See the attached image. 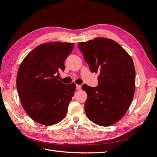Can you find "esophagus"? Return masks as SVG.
Segmentation results:
<instances>
[{"label":"esophagus","mask_w":157,"mask_h":157,"mask_svg":"<svg viewBox=\"0 0 157 157\" xmlns=\"http://www.w3.org/2000/svg\"><path fill=\"white\" fill-rule=\"evenodd\" d=\"M82 88V86L81 85H77L76 86V89L77 90H80Z\"/></svg>","instance_id":"1"}]
</instances>
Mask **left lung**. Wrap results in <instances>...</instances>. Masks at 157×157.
Segmentation results:
<instances>
[{
  "instance_id": "left-lung-1",
  "label": "left lung",
  "mask_w": 157,
  "mask_h": 157,
  "mask_svg": "<svg viewBox=\"0 0 157 157\" xmlns=\"http://www.w3.org/2000/svg\"><path fill=\"white\" fill-rule=\"evenodd\" d=\"M78 48L93 73H99L98 86L84 84L87 93L85 111L88 118L101 126L119 121L128 111L135 92L136 71L129 55L111 39L96 38L79 42Z\"/></svg>"
}]
</instances>
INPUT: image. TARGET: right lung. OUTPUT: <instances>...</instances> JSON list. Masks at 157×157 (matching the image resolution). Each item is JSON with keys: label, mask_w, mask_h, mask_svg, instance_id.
<instances>
[{"label": "right lung", "mask_w": 157, "mask_h": 157, "mask_svg": "<svg viewBox=\"0 0 157 157\" xmlns=\"http://www.w3.org/2000/svg\"><path fill=\"white\" fill-rule=\"evenodd\" d=\"M73 43L55 42L38 46L23 60L17 75V89L21 105L40 124L52 125L65 117L76 88L58 79Z\"/></svg>", "instance_id": "obj_1"}]
</instances>
